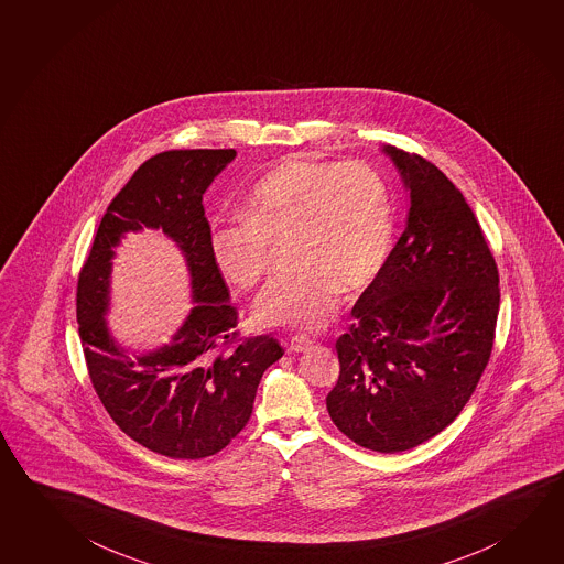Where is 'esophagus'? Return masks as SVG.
Segmentation results:
<instances>
[{"instance_id": "1", "label": "esophagus", "mask_w": 564, "mask_h": 564, "mask_svg": "<svg viewBox=\"0 0 564 564\" xmlns=\"http://www.w3.org/2000/svg\"><path fill=\"white\" fill-rule=\"evenodd\" d=\"M310 346H312V339L304 336V334H296L290 339V351H304Z\"/></svg>"}]
</instances>
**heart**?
I'll return each instance as SVG.
<instances>
[{
	"label": "heart",
	"instance_id": "obj_1",
	"mask_svg": "<svg viewBox=\"0 0 564 564\" xmlns=\"http://www.w3.org/2000/svg\"><path fill=\"white\" fill-rule=\"evenodd\" d=\"M240 225L216 226L210 254L238 288L257 286L270 268V246L292 242L297 272L258 296L254 318L267 328L324 326L339 290L354 294L386 267L393 245L390 188L368 163L288 159L258 181Z\"/></svg>",
	"mask_w": 564,
	"mask_h": 564
}]
</instances>
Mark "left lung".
Masks as SVG:
<instances>
[{
    "label": "left lung",
    "mask_w": 564,
    "mask_h": 564,
    "mask_svg": "<svg viewBox=\"0 0 564 564\" xmlns=\"http://www.w3.org/2000/svg\"><path fill=\"white\" fill-rule=\"evenodd\" d=\"M410 191L405 230L336 341L339 378L326 398L344 435L400 453L462 413L491 358L499 270L481 226L435 164L383 147Z\"/></svg>",
    "instance_id": "obj_1"
}]
</instances>
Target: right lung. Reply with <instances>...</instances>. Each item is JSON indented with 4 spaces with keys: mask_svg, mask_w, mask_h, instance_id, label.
I'll list each match as a JSON object with an SVG mask.
<instances>
[{
    "mask_svg": "<svg viewBox=\"0 0 564 564\" xmlns=\"http://www.w3.org/2000/svg\"><path fill=\"white\" fill-rule=\"evenodd\" d=\"M235 156V149H183L144 161L107 206L77 280L79 338L102 408L131 440L173 459L225 449L252 415L262 373L284 354L270 336H238V312L210 254L203 195ZM143 227L182 248L196 306L171 345L131 359L101 316L112 248Z\"/></svg>",
    "mask_w": 564,
    "mask_h": 564,
    "instance_id": "1",
    "label": "right lung"
}]
</instances>
